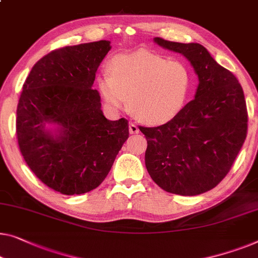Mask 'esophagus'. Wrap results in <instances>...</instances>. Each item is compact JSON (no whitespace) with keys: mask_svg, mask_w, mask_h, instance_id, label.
Returning a JSON list of instances; mask_svg holds the SVG:
<instances>
[{"mask_svg":"<svg viewBox=\"0 0 258 258\" xmlns=\"http://www.w3.org/2000/svg\"><path fill=\"white\" fill-rule=\"evenodd\" d=\"M129 133L130 134H138L140 133V128L135 124V123H130L129 124Z\"/></svg>","mask_w":258,"mask_h":258,"instance_id":"obj_1","label":"esophagus"}]
</instances>
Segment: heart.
<instances>
[{
    "label": "heart",
    "mask_w": 258,
    "mask_h": 258,
    "mask_svg": "<svg viewBox=\"0 0 258 258\" xmlns=\"http://www.w3.org/2000/svg\"><path fill=\"white\" fill-rule=\"evenodd\" d=\"M102 98L113 109H121L128 98L130 113L145 124L172 121L184 108L191 88V73L178 60H167L152 52L118 54L110 72L98 78Z\"/></svg>",
    "instance_id": "heart-1"
}]
</instances>
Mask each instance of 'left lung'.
<instances>
[{"label":"left lung","instance_id":"8db88e82","mask_svg":"<svg viewBox=\"0 0 258 258\" xmlns=\"http://www.w3.org/2000/svg\"><path fill=\"white\" fill-rule=\"evenodd\" d=\"M157 45L180 53L199 79L196 95L172 121L140 130L148 148L145 166L164 191L198 196L214 188L229 172L247 137L243 89L198 43L154 38Z\"/></svg>","mask_w":258,"mask_h":258}]
</instances>
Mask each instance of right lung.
Returning a JSON list of instances; mask_svg holds the SVG:
<instances>
[{
    "label": "right lung",
    "instance_id": "1",
    "mask_svg": "<svg viewBox=\"0 0 258 258\" xmlns=\"http://www.w3.org/2000/svg\"><path fill=\"white\" fill-rule=\"evenodd\" d=\"M109 40L50 52L30 71L17 106L21 154L48 187L65 196L98 187L129 137L125 118L110 121L93 89Z\"/></svg>",
    "mask_w": 258,
    "mask_h": 258
}]
</instances>
